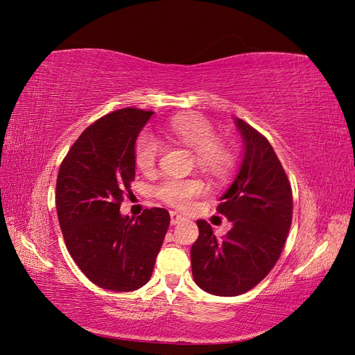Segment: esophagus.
<instances>
[{"label": "esophagus", "mask_w": 355, "mask_h": 355, "mask_svg": "<svg viewBox=\"0 0 355 355\" xmlns=\"http://www.w3.org/2000/svg\"><path fill=\"white\" fill-rule=\"evenodd\" d=\"M170 220H171V225H176L182 220H185V218L182 216V214H179L178 211H170Z\"/></svg>", "instance_id": "esophagus-1"}]
</instances>
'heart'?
Here are the masks:
<instances>
[{
	"mask_svg": "<svg viewBox=\"0 0 355 355\" xmlns=\"http://www.w3.org/2000/svg\"><path fill=\"white\" fill-rule=\"evenodd\" d=\"M161 133L167 139L192 149L197 166L214 179L228 178L235 166V155L232 148L219 139H214V128L211 123L200 114L176 115L168 120ZM157 137L144 132L135 142V164L144 171L151 173L157 164L158 157ZM206 191L200 179H164L155 188V196L168 206L176 209H188L191 202Z\"/></svg>",
	"mask_w": 355,
	"mask_h": 355,
	"instance_id": "1",
	"label": "heart"
}]
</instances>
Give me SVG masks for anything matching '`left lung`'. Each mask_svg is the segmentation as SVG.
Instances as JSON below:
<instances>
[{
  "instance_id": "obj_1",
  "label": "left lung",
  "mask_w": 355,
  "mask_h": 355,
  "mask_svg": "<svg viewBox=\"0 0 355 355\" xmlns=\"http://www.w3.org/2000/svg\"><path fill=\"white\" fill-rule=\"evenodd\" d=\"M234 124L243 139V159L218 206L232 227L218 237L210 223L198 219L200 234L191 247L197 286L216 296L243 295L270 274L293 213L292 188L271 144L240 118Z\"/></svg>"
}]
</instances>
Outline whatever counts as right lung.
<instances>
[{"label": "right lung", "instance_id": "obj_1", "mask_svg": "<svg viewBox=\"0 0 355 355\" xmlns=\"http://www.w3.org/2000/svg\"><path fill=\"white\" fill-rule=\"evenodd\" d=\"M154 112L118 110L85 128L62 161L56 209L73 262L92 283L132 292L153 275L170 214L146 209L123 216L120 206L135 180V142Z\"/></svg>", "mask_w": 355, "mask_h": 355}]
</instances>
